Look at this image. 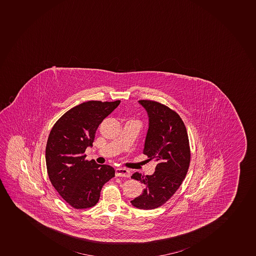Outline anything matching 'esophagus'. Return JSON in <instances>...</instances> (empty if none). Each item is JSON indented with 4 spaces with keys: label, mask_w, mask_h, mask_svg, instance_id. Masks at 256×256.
<instances>
[{
    "label": "esophagus",
    "mask_w": 256,
    "mask_h": 256,
    "mask_svg": "<svg viewBox=\"0 0 256 256\" xmlns=\"http://www.w3.org/2000/svg\"><path fill=\"white\" fill-rule=\"evenodd\" d=\"M116 176L118 177H127L129 178L130 176V172L124 168H118L116 170Z\"/></svg>",
    "instance_id": "1"
}]
</instances>
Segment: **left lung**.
<instances>
[{
    "instance_id": "obj_1",
    "label": "left lung",
    "mask_w": 256,
    "mask_h": 256,
    "mask_svg": "<svg viewBox=\"0 0 256 256\" xmlns=\"http://www.w3.org/2000/svg\"><path fill=\"white\" fill-rule=\"evenodd\" d=\"M139 103L149 117L143 153L157 164L152 176L132 174V179L146 187L130 203L140 210H154L169 200L186 178L190 162L189 138L184 122L174 110L153 100H140Z\"/></svg>"
}]
</instances>
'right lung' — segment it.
I'll return each instance as SVG.
<instances>
[{"label": "right lung", "mask_w": 256, "mask_h": 256, "mask_svg": "<svg viewBox=\"0 0 256 256\" xmlns=\"http://www.w3.org/2000/svg\"><path fill=\"white\" fill-rule=\"evenodd\" d=\"M120 103L89 100L66 112L53 126L46 148L48 176L73 208H86L99 201L102 187L114 176L113 167L84 160L97 128Z\"/></svg>", "instance_id": "obj_1"}]
</instances>
